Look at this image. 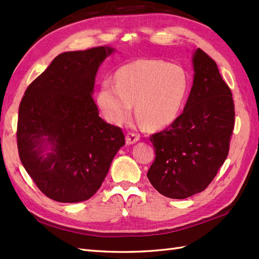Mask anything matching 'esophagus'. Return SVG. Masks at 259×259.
Here are the masks:
<instances>
[{
	"label": "esophagus",
	"mask_w": 259,
	"mask_h": 259,
	"mask_svg": "<svg viewBox=\"0 0 259 259\" xmlns=\"http://www.w3.org/2000/svg\"><path fill=\"white\" fill-rule=\"evenodd\" d=\"M138 140H139V136L136 135V134L129 133L128 135L125 136V144L126 145H134Z\"/></svg>",
	"instance_id": "34e87169"
}]
</instances>
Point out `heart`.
I'll use <instances>...</instances> for the list:
<instances>
[{
    "label": "heart",
    "mask_w": 259,
    "mask_h": 259,
    "mask_svg": "<svg viewBox=\"0 0 259 259\" xmlns=\"http://www.w3.org/2000/svg\"><path fill=\"white\" fill-rule=\"evenodd\" d=\"M189 79L183 67L161 60L139 59L115 72V84L104 80L98 104L110 123L120 125L133 113L149 130L174 123L183 110Z\"/></svg>",
    "instance_id": "heart-1"
}]
</instances>
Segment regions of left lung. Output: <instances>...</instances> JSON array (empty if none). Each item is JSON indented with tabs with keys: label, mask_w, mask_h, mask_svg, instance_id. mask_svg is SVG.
<instances>
[{
	"label": "left lung",
	"mask_w": 259,
	"mask_h": 259,
	"mask_svg": "<svg viewBox=\"0 0 259 259\" xmlns=\"http://www.w3.org/2000/svg\"><path fill=\"white\" fill-rule=\"evenodd\" d=\"M194 81L184 112L151 136L156 158L147 177L172 199L205 190L226 160L235 123L233 95L216 62L200 49L192 54Z\"/></svg>",
	"instance_id": "1"
}]
</instances>
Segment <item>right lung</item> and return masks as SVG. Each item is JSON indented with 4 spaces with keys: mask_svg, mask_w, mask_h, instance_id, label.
Returning a JSON list of instances; mask_svg holds the SVG:
<instances>
[{
    "mask_svg": "<svg viewBox=\"0 0 259 259\" xmlns=\"http://www.w3.org/2000/svg\"><path fill=\"white\" fill-rule=\"evenodd\" d=\"M114 51L106 46L59 54L22 98L19 156L37 188L53 200L91 198L124 146L122 131L99 117L92 99L98 69Z\"/></svg>",
    "mask_w": 259,
    "mask_h": 259,
    "instance_id": "right-lung-1",
    "label": "right lung"
}]
</instances>
